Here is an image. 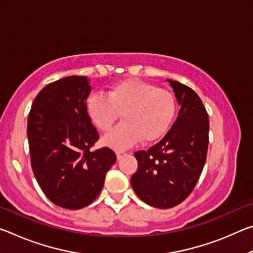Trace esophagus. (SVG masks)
Here are the masks:
<instances>
[{"instance_id":"1","label":"esophagus","mask_w":253,"mask_h":253,"mask_svg":"<svg viewBox=\"0 0 253 253\" xmlns=\"http://www.w3.org/2000/svg\"><path fill=\"white\" fill-rule=\"evenodd\" d=\"M116 155H117V160L119 161V160H121V158L123 157L124 153H123V152H116Z\"/></svg>"}]
</instances>
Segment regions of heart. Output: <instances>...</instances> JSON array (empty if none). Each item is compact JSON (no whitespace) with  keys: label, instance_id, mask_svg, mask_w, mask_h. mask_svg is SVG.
<instances>
[{"label":"heart","instance_id":"b5f03b06","mask_svg":"<svg viewBox=\"0 0 253 253\" xmlns=\"http://www.w3.org/2000/svg\"><path fill=\"white\" fill-rule=\"evenodd\" d=\"M85 110L98 129L108 131L121 116L123 123L102 137L107 146L124 151L138 143L153 142L165 134L176 111L175 97L168 90L138 79L110 85L104 93H92Z\"/></svg>","mask_w":253,"mask_h":253}]
</instances>
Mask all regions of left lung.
<instances>
[{"label":"left lung","instance_id":"obj_1","mask_svg":"<svg viewBox=\"0 0 253 253\" xmlns=\"http://www.w3.org/2000/svg\"><path fill=\"white\" fill-rule=\"evenodd\" d=\"M181 107L161 142L138 151L137 172L130 178L138 198L151 207L169 209L182 203L199 181L207 160L209 115L196 92L168 79Z\"/></svg>","mask_w":253,"mask_h":253}]
</instances>
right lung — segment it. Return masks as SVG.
I'll use <instances>...</instances> for the list:
<instances>
[{
	"label": "right lung",
	"instance_id": "1",
	"mask_svg": "<svg viewBox=\"0 0 253 253\" xmlns=\"http://www.w3.org/2000/svg\"><path fill=\"white\" fill-rule=\"evenodd\" d=\"M90 90L87 77H66L45 85L29 114L34 176L51 202L68 210L93 202L116 162L109 148L90 151L99 138L85 110Z\"/></svg>",
	"mask_w": 253,
	"mask_h": 253
}]
</instances>
